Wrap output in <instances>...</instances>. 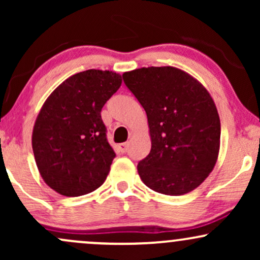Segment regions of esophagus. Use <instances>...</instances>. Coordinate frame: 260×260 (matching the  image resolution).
I'll return each instance as SVG.
<instances>
[{
	"instance_id": "esophagus-1",
	"label": "esophagus",
	"mask_w": 260,
	"mask_h": 260,
	"mask_svg": "<svg viewBox=\"0 0 260 260\" xmlns=\"http://www.w3.org/2000/svg\"><path fill=\"white\" fill-rule=\"evenodd\" d=\"M118 150H120L121 153H126L128 150V143H122V144L118 145Z\"/></svg>"
}]
</instances>
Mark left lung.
<instances>
[{
	"label": "left lung",
	"mask_w": 260,
	"mask_h": 260,
	"mask_svg": "<svg viewBox=\"0 0 260 260\" xmlns=\"http://www.w3.org/2000/svg\"><path fill=\"white\" fill-rule=\"evenodd\" d=\"M122 77L148 117L151 149L137 166L142 181L166 196L196 189L219 156L221 126L213 98L201 82L171 66Z\"/></svg>",
	"instance_id": "8db88e82"
}]
</instances>
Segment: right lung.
I'll return each instance as SVG.
<instances>
[{"label": "right lung", "instance_id": "1", "mask_svg": "<svg viewBox=\"0 0 260 260\" xmlns=\"http://www.w3.org/2000/svg\"><path fill=\"white\" fill-rule=\"evenodd\" d=\"M121 84L118 73L88 70L66 79L44 103L32 151L45 183L59 194L84 196L105 182L116 154L100 112Z\"/></svg>", "mask_w": 260, "mask_h": 260}]
</instances>
